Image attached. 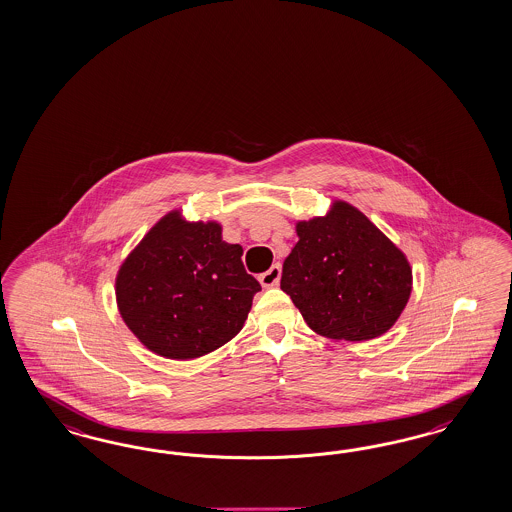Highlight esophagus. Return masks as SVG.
Returning <instances> with one entry per match:
<instances>
[{"label": "esophagus", "instance_id": "34e87169", "mask_svg": "<svg viewBox=\"0 0 512 512\" xmlns=\"http://www.w3.org/2000/svg\"><path fill=\"white\" fill-rule=\"evenodd\" d=\"M279 278H281V266L272 264L266 272L259 276V281H261L263 287H274V285H278Z\"/></svg>", "mask_w": 512, "mask_h": 512}]
</instances>
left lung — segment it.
<instances>
[{
	"label": "left lung",
	"instance_id": "1",
	"mask_svg": "<svg viewBox=\"0 0 512 512\" xmlns=\"http://www.w3.org/2000/svg\"><path fill=\"white\" fill-rule=\"evenodd\" d=\"M296 234L281 291L311 330L330 340L366 341L398 321L411 295V266L368 217L338 201L328 216L300 221Z\"/></svg>",
	"mask_w": 512,
	"mask_h": 512
}]
</instances>
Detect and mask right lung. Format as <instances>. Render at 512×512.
I'll list each match as a JSON object with an SVG mask.
<instances>
[{"label": "right lung", "mask_w": 512, "mask_h": 512, "mask_svg": "<svg viewBox=\"0 0 512 512\" xmlns=\"http://www.w3.org/2000/svg\"><path fill=\"white\" fill-rule=\"evenodd\" d=\"M259 291L242 248L223 242L217 223H187L178 212L155 223L116 278L125 325L150 351L176 360L233 340Z\"/></svg>", "instance_id": "add662e5"}]
</instances>
